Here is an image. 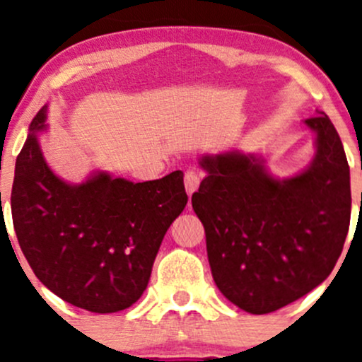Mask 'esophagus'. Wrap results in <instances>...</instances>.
Masks as SVG:
<instances>
[{
  "label": "esophagus",
  "mask_w": 362,
  "mask_h": 362,
  "mask_svg": "<svg viewBox=\"0 0 362 362\" xmlns=\"http://www.w3.org/2000/svg\"><path fill=\"white\" fill-rule=\"evenodd\" d=\"M202 171L198 170H187L184 175V182H185V189H187L189 194L196 191L199 187V182H202Z\"/></svg>",
  "instance_id": "1"
}]
</instances>
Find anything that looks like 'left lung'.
<instances>
[{"label":"left lung","instance_id":"left-lung-1","mask_svg":"<svg viewBox=\"0 0 362 362\" xmlns=\"http://www.w3.org/2000/svg\"><path fill=\"white\" fill-rule=\"evenodd\" d=\"M317 133L312 166L289 180L229 152L199 160L206 177L192 208L206 236L215 286L255 315L308 294L333 272L350 226V170L324 112L305 120Z\"/></svg>","mask_w":362,"mask_h":362}]
</instances>
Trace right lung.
Here are the masks:
<instances>
[{
    "instance_id": "obj_1",
    "label": "right lung",
    "mask_w": 362,
    "mask_h": 362,
    "mask_svg": "<svg viewBox=\"0 0 362 362\" xmlns=\"http://www.w3.org/2000/svg\"><path fill=\"white\" fill-rule=\"evenodd\" d=\"M36 113L12 185V218L24 257L49 287L94 313L129 308L147 289L152 264L171 222L187 204L184 173L127 182L100 173L69 185L43 160Z\"/></svg>"
}]
</instances>
